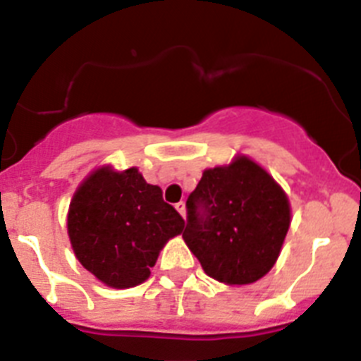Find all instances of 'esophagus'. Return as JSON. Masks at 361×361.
Here are the masks:
<instances>
[{
	"mask_svg": "<svg viewBox=\"0 0 361 361\" xmlns=\"http://www.w3.org/2000/svg\"><path fill=\"white\" fill-rule=\"evenodd\" d=\"M176 211L180 212V214L183 216V218H185V202H180V203H176Z\"/></svg>",
	"mask_w": 361,
	"mask_h": 361,
	"instance_id": "34e87169",
	"label": "esophagus"
}]
</instances>
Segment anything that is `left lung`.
Instances as JSON below:
<instances>
[{
    "label": "left lung",
    "mask_w": 361,
    "mask_h": 361,
    "mask_svg": "<svg viewBox=\"0 0 361 361\" xmlns=\"http://www.w3.org/2000/svg\"><path fill=\"white\" fill-rule=\"evenodd\" d=\"M289 225L287 194L258 163L238 156L203 172L187 198L183 240L211 278L247 285L271 271Z\"/></svg>",
    "instance_id": "1"
}]
</instances>
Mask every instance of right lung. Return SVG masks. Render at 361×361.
Wrapping results in <instances>:
<instances>
[{"instance_id": "add662e5", "label": "right lung", "mask_w": 361, "mask_h": 361, "mask_svg": "<svg viewBox=\"0 0 361 361\" xmlns=\"http://www.w3.org/2000/svg\"><path fill=\"white\" fill-rule=\"evenodd\" d=\"M183 227L176 209L163 202L161 189L147 183L136 167L94 171L68 207L74 255L87 271L114 289L143 283L159 250Z\"/></svg>"}]
</instances>
